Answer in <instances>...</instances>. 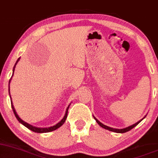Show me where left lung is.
Returning a JSON list of instances; mask_svg holds the SVG:
<instances>
[{"label":"left lung","mask_w":158,"mask_h":158,"mask_svg":"<svg viewBox=\"0 0 158 158\" xmlns=\"http://www.w3.org/2000/svg\"><path fill=\"white\" fill-rule=\"evenodd\" d=\"M93 118H94V119L96 120V122H97V123H98V125H99L100 127H101L102 128H103V129H107V130H109V131H113V132H116V133H124V132H127V131H129V130H131V129H133V128H134L135 127H136V126L138 125V124L139 123H140V121H142V120H143L144 118H146V116L144 117L143 118H142V119L140 120H139L138 122H137V123H135L133 124V125L129 126V127H128L123 128V129H114V128L107 127V126H106V125H104V124H103L102 123H101V122H100L99 120H98L97 119V118H96L95 117H94V115H93Z\"/></svg>","instance_id":"8db88e82"}]
</instances>
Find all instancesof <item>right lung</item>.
Instances as JSON below:
<instances>
[{"instance_id": "add662e5", "label": "right lung", "mask_w": 158, "mask_h": 158, "mask_svg": "<svg viewBox=\"0 0 158 158\" xmlns=\"http://www.w3.org/2000/svg\"><path fill=\"white\" fill-rule=\"evenodd\" d=\"M20 57H19V58L16 61L14 67H13V70H12V77H11L10 80H9V97L11 98V95H10V90H9V84H10V82H11V80H12V76L13 75H14V72H15V68L16 65L17 64H18V61L20 60ZM11 99V104H12V110L13 112H14V114L15 115L17 120H18V121L20 122V123L23 124V125L24 126V127H26L27 128H28L29 129H30V130H31L32 131H34V132H37V133H46V132H49V131H52L54 130H55V129H58L59 127H60L61 126L63 125L65 123V121H66V118H67V114H68V109H69V106L71 103H70L69 105L68 106V107L66 108V112H65V114H64V117L63 118V119L60 120V122H58L57 124H55V126H52V127H46V128H40V127H34V126H31L30 125V124H29L28 123H27V122L23 121V120L20 119V118L19 116H18V114H17L15 109V107L14 106H13V103H12V98H10Z\"/></svg>"}]
</instances>
